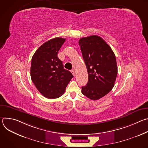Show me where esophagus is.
Returning <instances> with one entry per match:
<instances>
[{"instance_id":"esophagus-1","label":"esophagus","mask_w":148,"mask_h":148,"mask_svg":"<svg viewBox=\"0 0 148 148\" xmlns=\"http://www.w3.org/2000/svg\"><path fill=\"white\" fill-rule=\"evenodd\" d=\"M71 73L73 74V75L74 76L75 75V71H74V70H71Z\"/></svg>"}]
</instances>
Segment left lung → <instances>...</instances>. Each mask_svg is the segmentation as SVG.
I'll list each match as a JSON object with an SVG mask.
<instances>
[{"label":"left lung","instance_id":"8db88e82","mask_svg":"<svg viewBox=\"0 0 148 148\" xmlns=\"http://www.w3.org/2000/svg\"><path fill=\"white\" fill-rule=\"evenodd\" d=\"M78 44L88 74L87 86L82 93L97 100L109 93L114 86L118 73L115 54L101 37L93 35L81 38Z\"/></svg>","mask_w":148,"mask_h":148}]
</instances>
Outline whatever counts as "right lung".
I'll use <instances>...</instances> for the list:
<instances>
[{"label":"right lung","mask_w":148,"mask_h":148,"mask_svg":"<svg viewBox=\"0 0 148 148\" xmlns=\"http://www.w3.org/2000/svg\"><path fill=\"white\" fill-rule=\"evenodd\" d=\"M66 38L56 37L42 45L34 54L31 61L30 76L38 91L46 98L61 97L74 77L65 70L57 54Z\"/></svg>","instance_id":"1"}]
</instances>
